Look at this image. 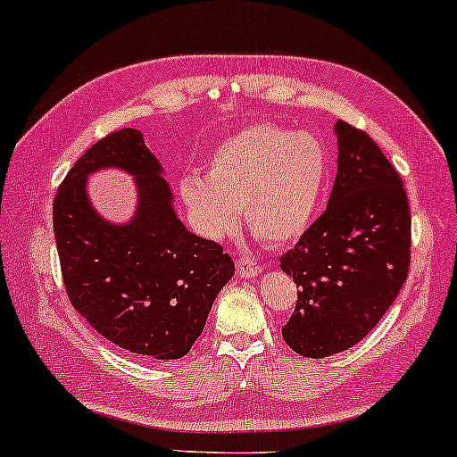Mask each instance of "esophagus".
Returning <instances> with one entry per match:
<instances>
[{
	"label": "esophagus",
	"mask_w": 457,
	"mask_h": 457,
	"mask_svg": "<svg viewBox=\"0 0 457 457\" xmlns=\"http://www.w3.org/2000/svg\"><path fill=\"white\" fill-rule=\"evenodd\" d=\"M262 263H257L255 259H251V257H241V259H237V271H238V276H243V278H255L257 273H262Z\"/></svg>",
	"instance_id": "1"
}]
</instances>
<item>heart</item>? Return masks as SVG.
I'll use <instances>...</instances> for the list:
<instances>
[{
  "mask_svg": "<svg viewBox=\"0 0 457 457\" xmlns=\"http://www.w3.org/2000/svg\"><path fill=\"white\" fill-rule=\"evenodd\" d=\"M328 181L325 145L308 132L263 122L224 140L206 167V179L179 181L189 219L206 238L238 228V210L253 235L287 245L311 228Z\"/></svg>",
  "mask_w": 457,
  "mask_h": 457,
  "instance_id": "heart-1",
  "label": "heart"
}]
</instances>
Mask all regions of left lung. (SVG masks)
Returning <instances> with one entry per match:
<instances>
[{
  "label": "left lung",
  "mask_w": 457,
  "mask_h": 457,
  "mask_svg": "<svg viewBox=\"0 0 457 457\" xmlns=\"http://www.w3.org/2000/svg\"><path fill=\"white\" fill-rule=\"evenodd\" d=\"M339 163L328 206L279 257L298 300L282 328L304 357L360 343L396 300L411 265V210L403 179L366 132L339 120Z\"/></svg>",
  "instance_id": "obj_1"
}]
</instances>
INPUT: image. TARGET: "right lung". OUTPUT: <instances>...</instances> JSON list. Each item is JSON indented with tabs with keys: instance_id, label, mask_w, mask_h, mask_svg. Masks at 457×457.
Instances as JSON below:
<instances>
[{
	"instance_id": "add662e5",
	"label": "right lung",
	"mask_w": 457,
	"mask_h": 457,
	"mask_svg": "<svg viewBox=\"0 0 457 457\" xmlns=\"http://www.w3.org/2000/svg\"><path fill=\"white\" fill-rule=\"evenodd\" d=\"M102 166L137 178L139 208L129 225L102 221L87 202V175ZM53 228L75 311L104 339L145 360L184 357L235 273L219 243L181 224L159 161L135 129L110 132L77 159L54 195Z\"/></svg>"
}]
</instances>
